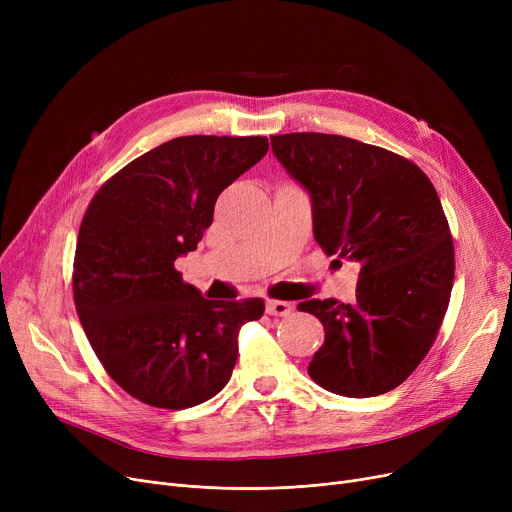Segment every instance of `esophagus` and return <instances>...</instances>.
<instances>
[{"instance_id":"34e87169","label":"esophagus","mask_w":512,"mask_h":512,"mask_svg":"<svg viewBox=\"0 0 512 512\" xmlns=\"http://www.w3.org/2000/svg\"><path fill=\"white\" fill-rule=\"evenodd\" d=\"M267 313L270 315H276V317H286V315H290L292 313V305L290 303H286V301H267Z\"/></svg>"}]
</instances>
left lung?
Listing matches in <instances>:
<instances>
[{"label":"left lung","mask_w":512,"mask_h":512,"mask_svg":"<svg viewBox=\"0 0 512 512\" xmlns=\"http://www.w3.org/2000/svg\"><path fill=\"white\" fill-rule=\"evenodd\" d=\"M270 139L311 197L319 247L361 265L353 305H299L326 330L311 380L348 398L390 392L427 355L450 301L454 249L436 188L413 161L340 134Z\"/></svg>","instance_id":"obj_1"}]
</instances>
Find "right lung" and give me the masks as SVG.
<instances>
[{"instance_id":"obj_1","label":"right lung","mask_w":512,"mask_h":512,"mask_svg":"<svg viewBox=\"0 0 512 512\" xmlns=\"http://www.w3.org/2000/svg\"><path fill=\"white\" fill-rule=\"evenodd\" d=\"M270 149L265 137H178L137 157L93 197L78 230L74 303L110 378L157 409L218 394L238 357V330L263 299L209 301L182 282L213 205Z\"/></svg>"}]
</instances>
